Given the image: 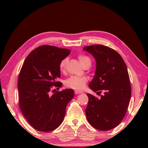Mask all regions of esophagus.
Listing matches in <instances>:
<instances>
[{
    "label": "esophagus",
    "instance_id": "1",
    "mask_svg": "<svg viewBox=\"0 0 148 148\" xmlns=\"http://www.w3.org/2000/svg\"><path fill=\"white\" fill-rule=\"evenodd\" d=\"M82 92H83L82 91H78V90H75V95H78V94H81Z\"/></svg>",
    "mask_w": 148,
    "mask_h": 148
}]
</instances>
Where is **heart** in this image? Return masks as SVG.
<instances>
[{"label": "heart", "mask_w": 148, "mask_h": 148, "mask_svg": "<svg viewBox=\"0 0 148 148\" xmlns=\"http://www.w3.org/2000/svg\"><path fill=\"white\" fill-rule=\"evenodd\" d=\"M78 59L83 66H84L86 64L90 63L91 60L86 56L79 55ZM68 63V59L65 58L63 59L60 64V69L62 71H64L66 69V64ZM87 79L85 77H80L77 76H71L69 78L67 79L65 82V85L67 87H69L75 89H82L86 84Z\"/></svg>", "instance_id": "heart-1"}]
</instances>
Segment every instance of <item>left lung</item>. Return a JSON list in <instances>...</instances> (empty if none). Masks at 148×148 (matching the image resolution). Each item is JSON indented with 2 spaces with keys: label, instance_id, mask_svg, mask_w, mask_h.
<instances>
[{
  "label": "left lung",
  "instance_id": "8db88e82",
  "mask_svg": "<svg viewBox=\"0 0 148 148\" xmlns=\"http://www.w3.org/2000/svg\"><path fill=\"white\" fill-rule=\"evenodd\" d=\"M96 60V70L89 88L104 95L101 99L87 94L88 106L85 110L88 122L102 131L109 130L121 122L130 101L132 88L127 67L118 52L102 45L85 46L83 49Z\"/></svg>",
  "mask_w": 148,
  "mask_h": 148
}]
</instances>
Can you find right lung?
Segmentation results:
<instances>
[{"label":"right lung","instance_id":"add662e5","mask_svg":"<svg viewBox=\"0 0 148 148\" xmlns=\"http://www.w3.org/2000/svg\"><path fill=\"white\" fill-rule=\"evenodd\" d=\"M70 53L67 49L42 46L26 58L18 80L19 106L26 119L34 128L49 132L59 127L65 115L66 107L74 97L72 89L49 95L52 86L62 83L60 64Z\"/></svg>","mask_w":148,"mask_h":148}]
</instances>
